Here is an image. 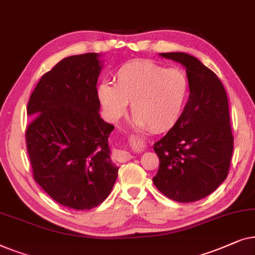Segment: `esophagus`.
<instances>
[{
    "mask_svg": "<svg viewBox=\"0 0 255 255\" xmlns=\"http://www.w3.org/2000/svg\"><path fill=\"white\" fill-rule=\"evenodd\" d=\"M117 159L119 160V162H127V160L131 159L132 158V155L131 153H129L128 151H125V150H119V151H117Z\"/></svg>",
    "mask_w": 255,
    "mask_h": 255,
    "instance_id": "esophagus-1",
    "label": "esophagus"
}]
</instances>
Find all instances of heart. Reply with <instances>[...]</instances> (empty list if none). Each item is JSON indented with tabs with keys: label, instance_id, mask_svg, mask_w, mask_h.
<instances>
[{
	"label": "heart",
	"instance_id": "b5f03b06",
	"mask_svg": "<svg viewBox=\"0 0 255 255\" xmlns=\"http://www.w3.org/2000/svg\"><path fill=\"white\" fill-rule=\"evenodd\" d=\"M189 93L186 74L179 68H168L148 60L125 63L114 75V85L103 82L97 96L104 116L117 123L130 103L131 125L149 127L162 132L171 129L184 113Z\"/></svg>",
	"mask_w": 255,
	"mask_h": 255
}]
</instances>
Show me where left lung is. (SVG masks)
<instances>
[{
    "label": "left lung",
    "instance_id": "1",
    "mask_svg": "<svg viewBox=\"0 0 255 255\" xmlns=\"http://www.w3.org/2000/svg\"><path fill=\"white\" fill-rule=\"evenodd\" d=\"M186 69L189 97L184 113L153 144L159 168L152 181L177 202H194L211 194L228 177L234 151L229 102L217 75L182 52L159 53Z\"/></svg>",
    "mask_w": 255,
    "mask_h": 255
}]
</instances>
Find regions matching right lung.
Returning <instances> with one entry per match:
<instances>
[{
  "instance_id": "add662e5",
  "label": "right lung",
  "mask_w": 255,
  "mask_h": 255,
  "mask_svg": "<svg viewBox=\"0 0 255 255\" xmlns=\"http://www.w3.org/2000/svg\"><path fill=\"white\" fill-rule=\"evenodd\" d=\"M99 53L68 56L46 73L27 104L26 145L34 180L53 200L92 209L112 191L119 167L111 159L114 126L100 118Z\"/></svg>"
}]
</instances>
